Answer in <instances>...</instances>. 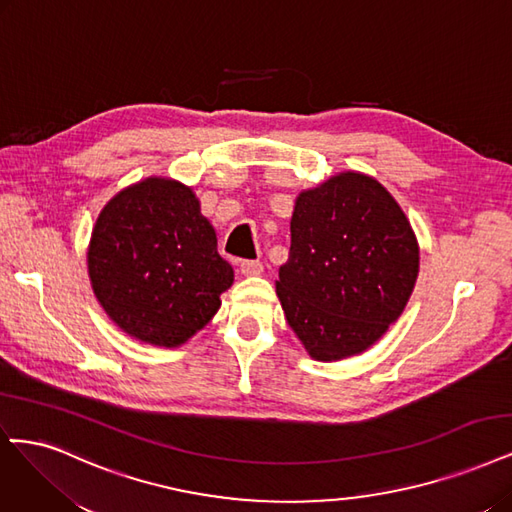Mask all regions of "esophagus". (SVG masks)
I'll use <instances>...</instances> for the list:
<instances>
[{
	"label": "esophagus",
	"mask_w": 512,
	"mask_h": 512,
	"mask_svg": "<svg viewBox=\"0 0 512 512\" xmlns=\"http://www.w3.org/2000/svg\"><path fill=\"white\" fill-rule=\"evenodd\" d=\"M239 271L243 277H256L262 273V264L258 260H243L239 264Z\"/></svg>",
	"instance_id": "esophagus-1"
}]
</instances>
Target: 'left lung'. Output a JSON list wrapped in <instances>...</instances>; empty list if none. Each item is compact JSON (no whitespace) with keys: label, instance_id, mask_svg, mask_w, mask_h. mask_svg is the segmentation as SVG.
<instances>
[{"label":"left lung","instance_id":"8db88e82","mask_svg":"<svg viewBox=\"0 0 512 512\" xmlns=\"http://www.w3.org/2000/svg\"><path fill=\"white\" fill-rule=\"evenodd\" d=\"M290 256L275 290L317 362L360 356L402 315L419 275V243L373 175L341 171L298 192Z\"/></svg>","mask_w":512,"mask_h":512}]
</instances>
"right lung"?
Instances as JSON below:
<instances>
[{"label": "right lung", "mask_w": 512, "mask_h": 512, "mask_svg": "<svg viewBox=\"0 0 512 512\" xmlns=\"http://www.w3.org/2000/svg\"><path fill=\"white\" fill-rule=\"evenodd\" d=\"M86 267L110 320L156 347H180L195 337L235 281L199 197L161 175L122 188L103 205Z\"/></svg>", "instance_id": "right-lung-1"}]
</instances>
